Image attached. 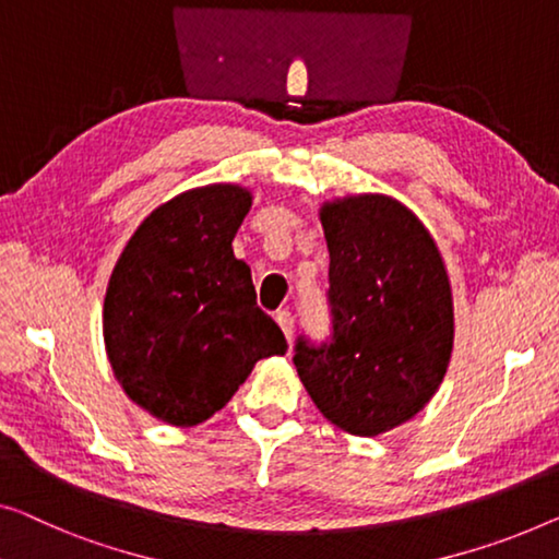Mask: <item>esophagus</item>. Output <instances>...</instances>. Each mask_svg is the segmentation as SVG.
<instances>
[{
  "instance_id": "esophagus-1",
  "label": "esophagus",
  "mask_w": 559,
  "mask_h": 559,
  "mask_svg": "<svg viewBox=\"0 0 559 559\" xmlns=\"http://www.w3.org/2000/svg\"><path fill=\"white\" fill-rule=\"evenodd\" d=\"M276 323L281 326L283 336L290 341V336H294V316H290V311H286V308H283V311H278L276 313Z\"/></svg>"
}]
</instances>
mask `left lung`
I'll return each mask as SVG.
<instances>
[{
  "label": "left lung",
  "instance_id": "8db88e82",
  "mask_svg": "<svg viewBox=\"0 0 559 559\" xmlns=\"http://www.w3.org/2000/svg\"><path fill=\"white\" fill-rule=\"evenodd\" d=\"M319 215L333 336L298 338L294 364L331 424L377 437L437 394L454 346L452 286L431 233L396 198H333Z\"/></svg>",
  "mask_w": 559,
  "mask_h": 559
}]
</instances>
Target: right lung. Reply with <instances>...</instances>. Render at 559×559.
Masks as SVG:
<instances>
[{"label": "right lung", "instance_id": "obj_1", "mask_svg": "<svg viewBox=\"0 0 559 559\" xmlns=\"http://www.w3.org/2000/svg\"><path fill=\"white\" fill-rule=\"evenodd\" d=\"M243 186L213 182L157 205L115 263L105 352L124 394L170 427H195L230 402L255 361L286 338L255 306L233 238L251 211Z\"/></svg>", "mask_w": 559, "mask_h": 559}]
</instances>
